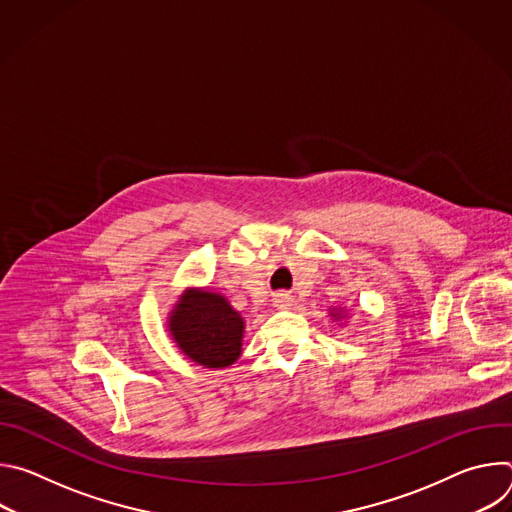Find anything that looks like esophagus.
<instances>
[{"instance_id": "obj_1", "label": "esophagus", "mask_w": 512, "mask_h": 512, "mask_svg": "<svg viewBox=\"0 0 512 512\" xmlns=\"http://www.w3.org/2000/svg\"><path fill=\"white\" fill-rule=\"evenodd\" d=\"M291 306H294V298H291L289 294H275L273 296V308L275 310H289Z\"/></svg>"}]
</instances>
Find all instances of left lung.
Masks as SVG:
<instances>
[{
  "instance_id": "8db88e82",
  "label": "left lung",
  "mask_w": 512,
  "mask_h": 512,
  "mask_svg": "<svg viewBox=\"0 0 512 512\" xmlns=\"http://www.w3.org/2000/svg\"><path fill=\"white\" fill-rule=\"evenodd\" d=\"M330 316H332L336 322H340V320L346 316V310H344V308H330Z\"/></svg>"
}]
</instances>
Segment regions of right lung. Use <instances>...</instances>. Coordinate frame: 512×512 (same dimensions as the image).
Returning a JSON list of instances; mask_svg holds the SVG:
<instances>
[{"label":"right lung","instance_id":"obj_1","mask_svg":"<svg viewBox=\"0 0 512 512\" xmlns=\"http://www.w3.org/2000/svg\"><path fill=\"white\" fill-rule=\"evenodd\" d=\"M168 332L192 362L227 369L243 352L245 320L218 291L186 287L168 314Z\"/></svg>","mask_w":512,"mask_h":512}]
</instances>
